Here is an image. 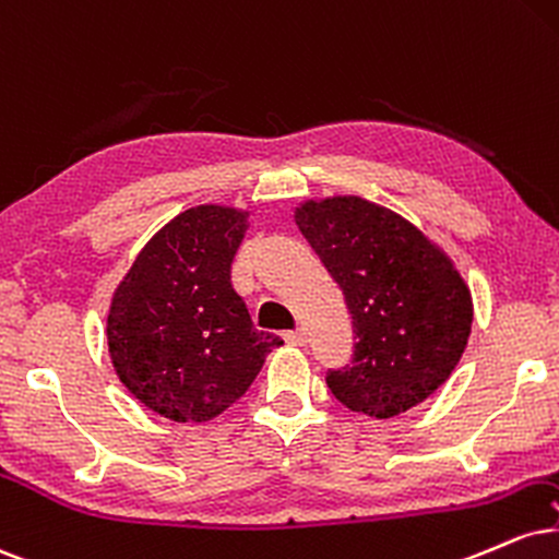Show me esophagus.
<instances>
[{"label":"esophagus","instance_id":"esophagus-1","mask_svg":"<svg viewBox=\"0 0 559 559\" xmlns=\"http://www.w3.org/2000/svg\"><path fill=\"white\" fill-rule=\"evenodd\" d=\"M285 340H287V343H290V345H304V343H306V332L298 326V330L285 332Z\"/></svg>","mask_w":559,"mask_h":559}]
</instances>
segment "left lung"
Returning a JSON list of instances; mask_svg holds the SVG:
<instances>
[{
    "mask_svg": "<svg viewBox=\"0 0 559 559\" xmlns=\"http://www.w3.org/2000/svg\"><path fill=\"white\" fill-rule=\"evenodd\" d=\"M295 222L345 295L353 356L326 371L350 411L392 418L450 379L474 321L452 261L408 219L358 195L306 201Z\"/></svg>",
    "mask_w": 559,
    "mask_h": 559,
    "instance_id": "8db88e82",
    "label": "left lung"
}]
</instances>
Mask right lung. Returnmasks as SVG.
Masks as SVG:
<instances>
[{"instance_id": "obj_1", "label": "right lung", "mask_w": 559, "mask_h": 559, "mask_svg": "<svg viewBox=\"0 0 559 559\" xmlns=\"http://www.w3.org/2000/svg\"><path fill=\"white\" fill-rule=\"evenodd\" d=\"M248 214L195 206L146 242L111 298L109 356L146 408L173 421H209L246 395L266 353L282 345L255 330L233 287Z\"/></svg>"}]
</instances>
